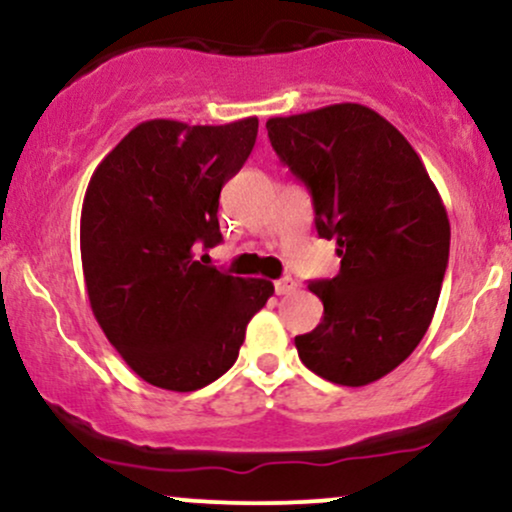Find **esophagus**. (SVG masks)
I'll return each mask as SVG.
<instances>
[{
	"instance_id": "1",
	"label": "esophagus",
	"mask_w": 512,
	"mask_h": 512,
	"mask_svg": "<svg viewBox=\"0 0 512 512\" xmlns=\"http://www.w3.org/2000/svg\"><path fill=\"white\" fill-rule=\"evenodd\" d=\"M296 279H291V276H284V279L274 281V291L276 296H289V293L296 291Z\"/></svg>"
}]
</instances>
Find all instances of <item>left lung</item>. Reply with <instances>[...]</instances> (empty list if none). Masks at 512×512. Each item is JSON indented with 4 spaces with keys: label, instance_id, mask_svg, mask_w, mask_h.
I'll return each mask as SVG.
<instances>
[{
    "label": "left lung",
    "instance_id": "left-lung-1",
    "mask_svg": "<svg viewBox=\"0 0 512 512\" xmlns=\"http://www.w3.org/2000/svg\"><path fill=\"white\" fill-rule=\"evenodd\" d=\"M276 156L308 187L317 236L337 240L339 274L310 281L325 313L298 334L305 368L361 387L395 370L436 313L450 221L419 154L358 103L272 117Z\"/></svg>",
    "mask_w": 512,
    "mask_h": 512
}]
</instances>
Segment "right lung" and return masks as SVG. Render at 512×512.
I'll return each instance as SVG.
<instances>
[{
	"label": "right lung",
	"mask_w": 512,
	"mask_h": 512,
	"mask_svg": "<svg viewBox=\"0 0 512 512\" xmlns=\"http://www.w3.org/2000/svg\"><path fill=\"white\" fill-rule=\"evenodd\" d=\"M257 117L190 127L142 122L91 175L81 264L91 310L117 354L161 390L192 392L236 363L274 293L197 260L221 243V187L248 161Z\"/></svg>",
	"instance_id": "obj_1"
}]
</instances>
